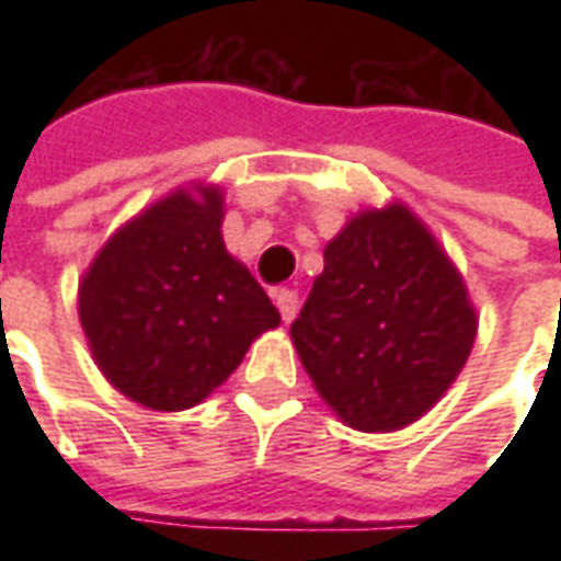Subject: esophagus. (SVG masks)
<instances>
[{"label": "esophagus", "mask_w": 561, "mask_h": 561, "mask_svg": "<svg viewBox=\"0 0 561 561\" xmlns=\"http://www.w3.org/2000/svg\"><path fill=\"white\" fill-rule=\"evenodd\" d=\"M273 300H276V306H279L282 321H285V324H291L294 316H297V294H294L291 288H279V291H273Z\"/></svg>", "instance_id": "esophagus-1"}]
</instances>
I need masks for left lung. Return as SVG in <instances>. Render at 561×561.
Returning a JSON list of instances; mask_svg holds the SVG:
<instances>
[{"instance_id":"left-lung-1","label":"left lung","mask_w":561,"mask_h":561,"mask_svg":"<svg viewBox=\"0 0 561 561\" xmlns=\"http://www.w3.org/2000/svg\"><path fill=\"white\" fill-rule=\"evenodd\" d=\"M478 336L457 264L412 209H360L324 245L291 324L318 397L360 433H393L442 400Z\"/></svg>"}]
</instances>
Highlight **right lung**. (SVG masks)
<instances>
[{
	"instance_id": "1",
	"label": "right lung",
	"mask_w": 561,
	"mask_h": 561,
	"mask_svg": "<svg viewBox=\"0 0 561 561\" xmlns=\"http://www.w3.org/2000/svg\"><path fill=\"white\" fill-rule=\"evenodd\" d=\"M221 219L219 185H180L114 231L80 279L92 360L144 409L204 402L261 333L279 328V309L225 249Z\"/></svg>"
}]
</instances>
